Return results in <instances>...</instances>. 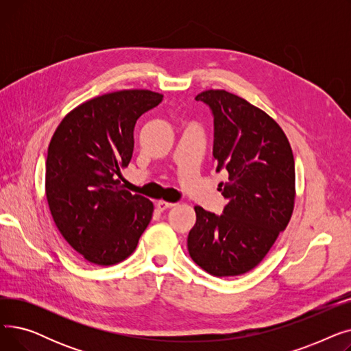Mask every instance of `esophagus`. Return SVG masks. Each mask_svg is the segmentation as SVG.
I'll list each match as a JSON object with an SVG mask.
<instances>
[{
	"instance_id": "1",
	"label": "esophagus",
	"mask_w": 351,
	"mask_h": 351,
	"mask_svg": "<svg viewBox=\"0 0 351 351\" xmlns=\"http://www.w3.org/2000/svg\"><path fill=\"white\" fill-rule=\"evenodd\" d=\"M175 206V204H171V202H165V200H159L158 204H156V209L159 210V212H163V210H166V209H171V208H173Z\"/></svg>"
}]
</instances>
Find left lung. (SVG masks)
<instances>
[{
	"label": "left lung",
	"instance_id": "left-lung-1",
	"mask_svg": "<svg viewBox=\"0 0 351 351\" xmlns=\"http://www.w3.org/2000/svg\"><path fill=\"white\" fill-rule=\"evenodd\" d=\"M213 117V162L226 171L219 191L222 213L195 206L188 236L192 261L217 278L243 274L259 265L289 223L294 206L290 143L262 109L222 89L196 95Z\"/></svg>",
	"mask_w": 351,
	"mask_h": 351
}]
</instances>
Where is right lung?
Masks as SVG:
<instances>
[{
  "label": "right lung",
  "instance_id": "add662e5",
  "mask_svg": "<svg viewBox=\"0 0 351 351\" xmlns=\"http://www.w3.org/2000/svg\"><path fill=\"white\" fill-rule=\"evenodd\" d=\"M162 99L146 89L97 97L71 110L49 142L45 193L52 219L90 263L125 261L151 222L152 202L125 191L119 178L132 158L136 121Z\"/></svg>",
  "mask_w": 351,
  "mask_h": 351
}]
</instances>
